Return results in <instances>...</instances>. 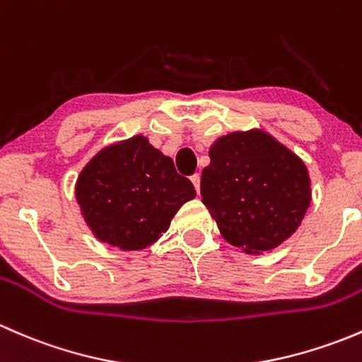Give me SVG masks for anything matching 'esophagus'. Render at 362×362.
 <instances>
[{
  "label": "esophagus",
  "mask_w": 362,
  "mask_h": 362,
  "mask_svg": "<svg viewBox=\"0 0 362 362\" xmlns=\"http://www.w3.org/2000/svg\"><path fill=\"white\" fill-rule=\"evenodd\" d=\"M191 182L192 184H194V187H196V191L199 192V182H202V177H199V173H194L191 177Z\"/></svg>",
  "instance_id": "obj_1"
}]
</instances>
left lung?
<instances>
[{
  "label": "left lung",
  "instance_id": "1",
  "mask_svg": "<svg viewBox=\"0 0 362 362\" xmlns=\"http://www.w3.org/2000/svg\"><path fill=\"white\" fill-rule=\"evenodd\" d=\"M208 154L202 198L226 242L262 254L294 235L312 202L299 156L262 129L217 138Z\"/></svg>",
  "mask_w": 362,
  "mask_h": 362
}]
</instances>
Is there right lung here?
I'll list each match as a JSON object with an SVG mask.
<instances>
[{
	"label": "right lung",
	"mask_w": 362,
	"mask_h": 362,
	"mask_svg": "<svg viewBox=\"0 0 362 362\" xmlns=\"http://www.w3.org/2000/svg\"><path fill=\"white\" fill-rule=\"evenodd\" d=\"M75 198L94 238L129 252L158 242L196 189L170 156L136 134L93 156L76 178Z\"/></svg>",
	"instance_id": "right-lung-1"
}]
</instances>
